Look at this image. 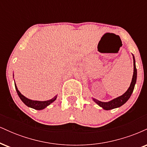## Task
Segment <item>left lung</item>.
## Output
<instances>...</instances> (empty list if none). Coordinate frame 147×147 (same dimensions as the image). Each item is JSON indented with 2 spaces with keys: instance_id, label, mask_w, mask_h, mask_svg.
<instances>
[{
  "instance_id": "obj_1",
  "label": "left lung",
  "mask_w": 147,
  "mask_h": 147,
  "mask_svg": "<svg viewBox=\"0 0 147 147\" xmlns=\"http://www.w3.org/2000/svg\"><path fill=\"white\" fill-rule=\"evenodd\" d=\"M133 66H134V70H133V75L132 78V82H131L130 87L129 88L127 91L120 97H118L117 98L113 99L109 102H102L100 101L94 99V101L97 103V104L105 110H111V109H115V108L119 107L122 106L123 104L129 100V99L131 97L133 90H134L135 84L136 83V79H137V69L136 67V63H135V58L133 57Z\"/></svg>"
}]
</instances>
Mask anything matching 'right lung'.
<instances>
[{"label":"right lung","instance_id":"add662e5","mask_svg":"<svg viewBox=\"0 0 147 147\" xmlns=\"http://www.w3.org/2000/svg\"><path fill=\"white\" fill-rule=\"evenodd\" d=\"M15 88H16V92H17L18 95L19 96L20 99H21L22 102H23L26 106H28V107H31L34 109H36V110H42V109H45L46 106L50 105L51 103H52L55 99H57V96L55 97L54 98H52L50 100L48 101H44V102H40V101H33L31 100V99H29L23 96L21 92H19V90L17 89V87H16V84H15Z\"/></svg>","mask_w":147,"mask_h":147}]
</instances>
